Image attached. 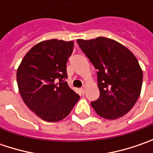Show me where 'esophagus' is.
<instances>
[{
	"label": "esophagus",
	"instance_id": "34e87169",
	"mask_svg": "<svg viewBox=\"0 0 153 153\" xmlns=\"http://www.w3.org/2000/svg\"><path fill=\"white\" fill-rule=\"evenodd\" d=\"M80 92H81V94H84V93H85V87H83V88H80Z\"/></svg>",
	"mask_w": 153,
	"mask_h": 153
}]
</instances>
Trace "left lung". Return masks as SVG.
Wrapping results in <instances>:
<instances>
[{"label": "left lung", "instance_id": "8db88e82", "mask_svg": "<svg viewBox=\"0 0 153 153\" xmlns=\"http://www.w3.org/2000/svg\"><path fill=\"white\" fill-rule=\"evenodd\" d=\"M81 49L97 71L100 97L91 102L99 116L117 119L134 105L141 91L143 73L132 52L111 38L77 39Z\"/></svg>", "mask_w": 153, "mask_h": 153}]
</instances>
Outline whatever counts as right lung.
<instances>
[{
  "instance_id": "1",
  "label": "right lung",
  "mask_w": 153,
  "mask_h": 153,
  "mask_svg": "<svg viewBox=\"0 0 153 153\" xmlns=\"http://www.w3.org/2000/svg\"><path fill=\"white\" fill-rule=\"evenodd\" d=\"M73 47L72 41H42L27 53L18 68L17 82L24 102L47 122L66 117L80 99L65 82Z\"/></svg>"
}]
</instances>
